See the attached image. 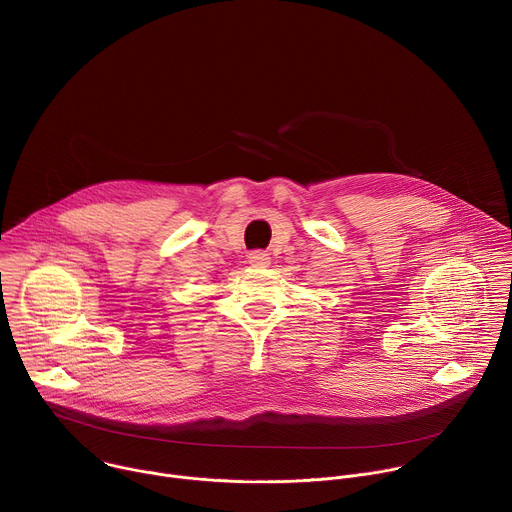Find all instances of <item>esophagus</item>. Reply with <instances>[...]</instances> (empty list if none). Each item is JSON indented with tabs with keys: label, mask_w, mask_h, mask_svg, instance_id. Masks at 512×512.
I'll use <instances>...</instances> for the list:
<instances>
[{
	"label": "esophagus",
	"mask_w": 512,
	"mask_h": 512,
	"mask_svg": "<svg viewBox=\"0 0 512 512\" xmlns=\"http://www.w3.org/2000/svg\"><path fill=\"white\" fill-rule=\"evenodd\" d=\"M249 263L253 267H267L271 263V257L267 253H263V251H251L249 253Z\"/></svg>",
	"instance_id": "esophagus-1"
}]
</instances>
